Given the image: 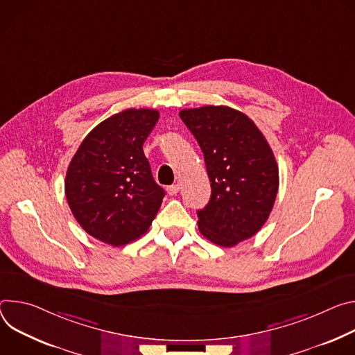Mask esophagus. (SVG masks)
I'll use <instances>...</instances> for the list:
<instances>
[{
	"label": "esophagus",
	"instance_id": "1",
	"mask_svg": "<svg viewBox=\"0 0 355 355\" xmlns=\"http://www.w3.org/2000/svg\"><path fill=\"white\" fill-rule=\"evenodd\" d=\"M179 190H180V184H178V183L166 187V191H168V194H169V196H175V194H178V193H179Z\"/></svg>",
	"mask_w": 355,
	"mask_h": 355
}]
</instances>
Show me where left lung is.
<instances>
[{
	"mask_svg": "<svg viewBox=\"0 0 355 355\" xmlns=\"http://www.w3.org/2000/svg\"><path fill=\"white\" fill-rule=\"evenodd\" d=\"M198 139L211 196L198 211L199 230L221 247L251 239L268 220L279 187L273 152L244 112L227 105H206L179 112Z\"/></svg>",
	"mask_w": 355,
	"mask_h": 355,
	"instance_id": "8db88e82",
	"label": "left lung"
}]
</instances>
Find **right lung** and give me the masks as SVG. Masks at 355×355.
I'll return each instance as SVG.
<instances>
[{"label":"right lung","mask_w":355,"mask_h":355,"mask_svg":"<svg viewBox=\"0 0 355 355\" xmlns=\"http://www.w3.org/2000/svg\"><path fill=\"white\" fill-rule=\"evenodd\" d=\"M159 112L128 108L93 128L66 172L69 207L92 237L121 247L144 235L165 190L153 180L142 145Z\"/></svg>","instance_id":"add662e5"}]
</instances>
